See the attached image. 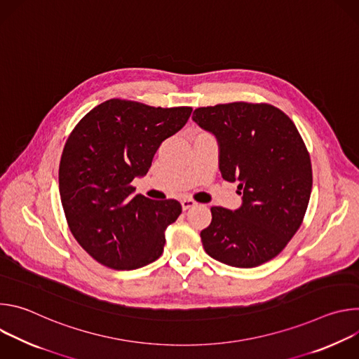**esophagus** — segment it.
Instances as JSON below:
<instances>
[{
    "mask_svg": "<svg viewBox=\"0 0 359 359\" xmlns=\"http://www.w3.org/2000/svg\"><path fill=\"white\" fill-rule=\"evenodd\" d=\"M180 203H182V209H183V210H189V209L194 208L196 204H197V203H196L194 200H191V198H183Z\"/></svg>",
    "mask_w": 359,
    "mask_h": 359,
    "instance_id": "obj_1",
    "label": "esophagus"
}]
</instances>
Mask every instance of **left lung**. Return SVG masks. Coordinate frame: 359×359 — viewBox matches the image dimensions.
I'll use <instances>...</instances> for the list:
<instances>
[{"mask_svg":"<svg viewBox=\"0 0 359 359\" xmlns=\"http://www.w3.org/2000/svg\"><path fill=\"white\" fill-rule=\"evenodd\" d=\"M191 119L215 135L222 176L243 194L236 210L212 208V223L200 233L204 250L240 269L274 259L299 229L313 189L295 125L276 107L247 102L197 108Z\"/></svg>","mask_w":359,"mask_h":359,"instance_id":"8db88e82","label":"left lung"}]
</instances>
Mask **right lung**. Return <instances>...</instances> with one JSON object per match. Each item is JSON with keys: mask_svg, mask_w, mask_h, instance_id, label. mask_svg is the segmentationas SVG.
Masks as SVG:
<instances>
[{"mask_svg": "<svg viewBox=\"0 0 359 359\" xmlns=\"http://www.w3.org/2000/svg\"><path fill=\"white\" fill-rule=\"evenodd\" d=\"M190 114L187 107L109 99L69 135L60 163L61 201L71 233L97 263L136 270L162 255L165 231L182 213L180 203L135 194L130 183L147 173L162 142Z\"/></svg>", "mask_w": 359, "mask_h": 359, "instance_id": "add662e5", "label": "right lung"}]
</instances>
